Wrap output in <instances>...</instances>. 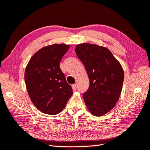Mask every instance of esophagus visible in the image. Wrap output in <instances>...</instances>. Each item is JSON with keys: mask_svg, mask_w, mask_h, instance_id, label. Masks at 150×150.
<instances>
[{"mask_svg": "<svg viewBox=\"0 0 150 150\" xmlns=\"http://www.w3.org/2000/svg\"><path fill=\"white\" fill-rule=\"evenodd\" d=\"M72 87H73V89L74 90H76V88H77V84H74L72 85Z\"/></svg>", "mask_w": 150, "mask_h": 150, "instance_id": "obj_1", "label": "esophagus"}]
</instances>
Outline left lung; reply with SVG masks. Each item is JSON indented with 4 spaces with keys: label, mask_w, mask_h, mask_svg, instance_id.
Returning a JSON list of instances; mask_svg holds the SVG:
<instances>
[{
    "label": "left lung",
    "mask_w": 150,
    "mask_h": 150,
    "mask_svg": "<svg viewBox=\"0 0 150 150\" xmlns=\"http://www.w3.org/2000/svg\"><path fill=\"white\" fill-rule=\"evenodd\" d=\"M75 51L89 78L88 89L83 95L85 104L92 115H105L114 107L122 91L124 71L120 63L110 50L96 44H79Z\"/></svg>",
    "instance_id": "1"
}]
</instances>
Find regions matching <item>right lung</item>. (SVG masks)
<instances>
[{"label":"right lung","mask_w":150,"mask_h":150,"mask_svg":"<svg viewBox=\"0 0 150 150\" xmlns=\"http://www.w3.org/2000/svg\"><path fill=\"white\" fill-rule=\"evenodd\" d=\"M70 46L52 44L40 49L26 67L25 82L32 103L44 114L56 115L65 108L72 95L59 68V62Z\"/></svg>","instance_id":"add662e5"}]
</instances>
